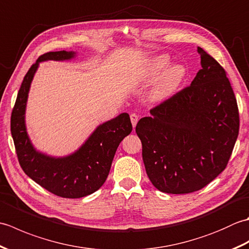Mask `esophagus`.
<instances>
[{"mask_svg": "<svg viewBox=\"0 0 249 249\" xmlns=\"http://www.w3.org/2000/svg\"><path fill=\"white\" fill-rule=\"evenodd\" d=\"M138 120H139V115L137 113H131L130 114V121H131V124H133L134 128L136 127L137 123H138Z\"/></svg>", "mask_w": 249, "mask_h": 249, "instance_id": "obj_1", "label": "esophagus"}]
</instances>
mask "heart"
Returning a JSON list of instances; mask_svg holds the SVG:
<instances>
[{"label":"heart","mask_w":249,"mask_h":249,"mask_svg":"<svg viewBox=\"0 0 249 249\" xmlns=\"http://www.w3.org/2000/svg\"><path fill=\"white\" fill-rule=\"evenodd\" d=\"M168 62V57L165 55L154 57L150 63L149 68H147V78H149L150 80H154V79H156L160 75L161 71L167 67ZM183 77L184 70L181 66L174 65L169 67L168 70L162 72L160 78L158 79V82L156 83L154 89H153V100H155V102H160V100L168 98L179 86Z\"/></svg>","instance_id":"1"}]
</instances>
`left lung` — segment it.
Returning a JSON list of instances; mask_svg holds the SVG:
<instances>
[{
  "mask_svg": "<svg viewBox=\"0 0 249 249\" xmlns=\"http://www.w3.org/2000/svg\"><path fill=\"white\" fill-rule=\"evenodd\" d=\"M197 51L201 70L190 86L136 126L147 177L162 193L206 186L225 170L239 136V108L226 71L202 48Z\"/></svg>",
  "mask_w": 249,
  "mask_h": 249,
  "instance_id": "8db88e82",
  "label": "left lung"
}]
</instances>
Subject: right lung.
<instances>
[{
	"label": "right lung",
	"mask_w": 249,
	"mask_h": 249,
	"mask_svg": "<svg viewBox=\"0 0 249 249\" xmlns=\"http://www.w3.org/2000/svg\"><path fill=\"white\" fill-rule=\"evenodd\" d=\"M72 51L47 52L37 59L23 78L10 118L16 153L24 173L41 187L63 198H81L96 192L107 178L121 141L133 130L128 113L105 122L84 144L66 157H51L36 151L26 133L24 114L31 82L40 62L71 60Z\"/></svg>",
	"instance_id": "obj_1"
}]
</instances>
